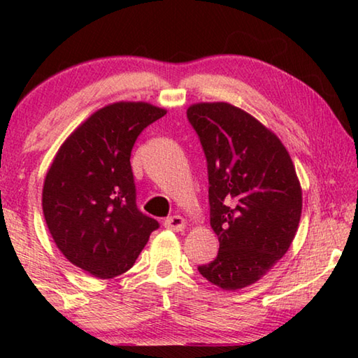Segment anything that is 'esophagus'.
I'll return each mask as SVG.
<instances>
[{"instance_id":"obj_1","label":"esophagus","mask_w":358,"mask_h":358,"mask_svg":"<svg viewBox=\"0 0 358 358\" xmlns=\"http://www.w3.org/2000/svg\"><path fill=\"white\" fill-rule=\"evenodd\" d=\"M164 226L167 229L175 230V232H180V230H183L186 227V221H185V217L175 215V216L167 217V220L164 221Z\"/></svg>"}]
</instances>
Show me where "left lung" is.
I'll use <instances>...</instances> for the list:
<instances>
[{
	"label": "left lung",
	"mask_w": 358,
	"mask_h": 358,
	"mask_svg": "<svg viewBox=\"0 0 358 358\" xmlns=\"http://www.w3.org/2000/svg\"><path fill=\"white\" fill-rule=\"evenodd\" d=\"M208 169L210 226L217 256L199 273L224 290L260 280L299 229L301 187L287 150L268 128L227 102L187 108Z\"/></svg>",
	"instance_id": "obj_1"
}]
</instances>
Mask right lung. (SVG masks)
<instances>
[{
    "label": "right lung",
    "instance_id": "right-lung-1",
    "mask_svg": "<svg viewBox=\"0 0 358 358\" xmlns=\"http://www.w3.org/2000/svg\"><path fill=\"white\" fill-rule=\"evenodd\" d=\"M166 115L148 102H115L85 120L59 147L44 180L42 211L63 256L101 280L134 265L159 227L136 205L131 151Z\"/></svg>",
    "mask_w": 358,
    "mask_h": 358
}]
</instances>
